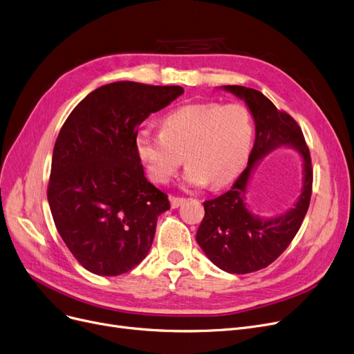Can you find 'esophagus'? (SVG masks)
<instances>
[{
  "mask_svg": "<svg viewBox=\"0 0 354 354\" xmlns=\"http://www.w3.org/2000/svg\"><path fill=\"white\" fill-rule=\"evenodd\" d=\"M169 201H171L172 208L180 207L183 203H185V198H179V196H169Z\"/></svg>",
  "mask_w": 354,
  "mask_h": 354,
  "instance_id": "esophagus-1",
  "label": "esophagus"
}]
</instances>
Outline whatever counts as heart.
I'll return each mask as SVG.
<instances>
[{
  "instance_id": "b5f03b06",
  "label": "heart",
  "mask_w": 354,
  "mask_h": 354,
  "mask_svg": "<svg viewBox=\"0 0 354 354\" xmlns=\"http://www.w3.org/2000/svg\"><path fill=\"white\" fill-rule=\"evenodd\" d=\"M253 120L241 104H191L169 113L160 133L136 136L137 156L151 180L167 183L183 162V182L198 188L209 182L220 188L244 167L253 143Z\"/></svg>"
}]
</instances>
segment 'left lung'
Returning a JSON list of instances; mask_svg holds the SVG:
<instances>
[{
    "mask_svg": "<svg viewBox=\"0 0 354 354\" xmlns=\"http://www.w3.org/2000/svg\"><path fill=\"white\" fill-rule=\"evenodd\" d=\"M220 89L244 101L254 121L256 137L248 167L233 188L204 203L205 215L196 232V243L215 266L227 273L244 274L274 262L298 233L311 199V156L297 121L276 109L262 92L240 85H224ZM281 147L294 148L300 155L303 187L292 209L262 218L250 209L245 196L259 162Z\"/></svg>",
    "mask_w": 354,
    "mask_h": 354,
    "instance_id": "obj_1",
    "label": "left lung"
}]
</instances>
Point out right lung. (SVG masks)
Listing matches in <instances>:
<instances>
[{
	"label": "right lung",
	"mask_w": 354,
	"mask_h": 354,
	"mask_svg": "<svg viewBox=\"0 0 354 354\" xmlns=\"http://www.w3.org/2000/svg\"><path fill=\"white\" fill-rule=\"evenodd\" d=\"M183 88L120 81L92 91L53 149L48 201L57 232L91 273L117 276L147 256L167 195L146 179L137 129Z\"/></svg>",
	"instance_id": "obj_1"
}]
</instances>
